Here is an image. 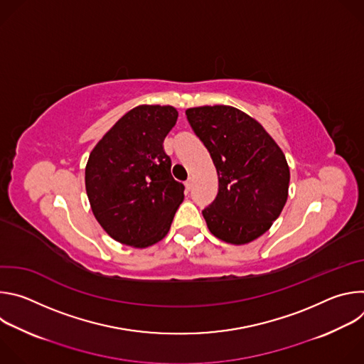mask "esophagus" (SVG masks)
I'll use <instances>...</instances> for the list:
<instances>
[{"label":"esophagus","instance_id":"esophagus-1","mask_svg":"<svg viewBox=\"0 0 364 364\" xmlns=\"http://www.w3.org/2000/svg\"><path fill=\"white\" fill-rule=\"evenodd\" d=\"M191 186H193V178H188V180L186 181V188H187V190H190V188H191Z\"/></svg>","mask_w":364,"mask_h":364}]
</instances>
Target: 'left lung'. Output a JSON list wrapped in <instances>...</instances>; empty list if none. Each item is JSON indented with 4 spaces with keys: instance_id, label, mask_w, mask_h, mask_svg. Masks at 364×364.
I'll return each mask as SVG.
<instances>
[{
    "instance_id": "8db88e82",
    "label": "left lung",
    "mask_w": 364,
    "mask_h": 364,
    "mask_svg": "<svg viewBox=\"0 0 364 364\" xmlns=\"http://www.w3.org/2000/svg\"><path fill=\"white\" fill-rule=\"evenodd\" d=\"M196 135L209 149L219 191L203 210L218 239L245 245L269 230L288 198L289 167L275 139L256 119L229 105L186 111Z\"/></svg>"
}]
</instances>
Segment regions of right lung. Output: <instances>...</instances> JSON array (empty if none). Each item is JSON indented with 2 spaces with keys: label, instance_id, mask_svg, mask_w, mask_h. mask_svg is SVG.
I'll list each match as a JSON object with an SVG mask.
<instances>
[{
  "label": "right lung",
  "instance_id": "obj_1",
  "mask_svg": "<svg viewBox=\"0 0 364 364\" xmlns=\"http://www.w3.org/2000/svg\"><path fill=\"white\" fill-rule=\"evenodd\" d=\"M177 118L170 105L135 107L89 155L85 186L90 209L119 243L142 249L164 239L184 200V186L173 178L163 146Z\"/></svg>",
  "mask_w": 364,
  "mask_h": 364
}]
</instances>
